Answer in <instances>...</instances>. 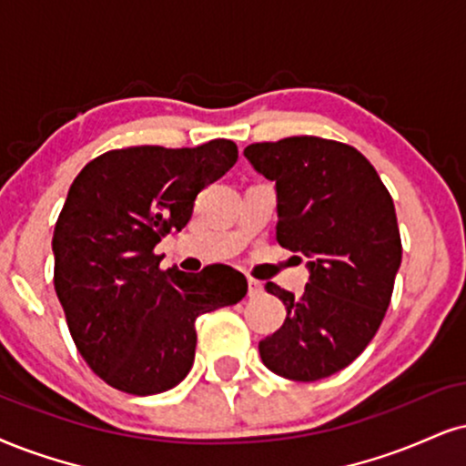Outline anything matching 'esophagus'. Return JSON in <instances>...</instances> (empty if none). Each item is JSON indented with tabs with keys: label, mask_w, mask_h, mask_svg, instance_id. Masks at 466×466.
I'll list each match as a JSON object with an SVG mask.
<instances>
[{
	"label": "esophagus",
	"mask_w": 466,
	"mask_h": 466,
	"mask_svg": "<svg viewBox=\"0 0 466 466\" xmlns=\"http://www.w3.org/2000/svg\"><path fill=\"white\" fill-rule=\"evenodd\" d=\"M263 291V283L257 279H248V296H259Z\"/></svg>",
	"instance_id": "esophagus-1"
}]
</instances>
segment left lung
I'll use <instances>...</instances> for the list:
<instances>
[{
	"instance_id": "1",
	"label": "left lung",
	"mask_w": 466,
	"mask_h": 466,
	"mask_svg": "<svg viewBox=\"0 0 466 466\" xmlns=\"http://www.w3.org/2000/svg\"><path fill=\"white\" fill-rule=\"evenodd\" d=\"M246 159L277 181V239L302 252V298L268 283L287 309L259 341L263 365L298 382L348 367L380 329L401 263L393 198L363 153L315 136L257 142Z\"/></svg>"
}]
</instances>
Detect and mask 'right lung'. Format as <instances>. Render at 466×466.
Returning a JSON list of instances; mask_svg holds the SVG:
<instances>
[{
	"label": "right lung",
	"mask_w": 466,
	"mask_h": 466,
	"mask_svg": "<svg viewBox=\"0 0 466 466\" xmlns=\"http://www.w3.org/2000/svg\"><path fill=\"white\" fill-rule=\"evenodd\" d=\"M238 162L231 140L197 148L129 147L88 162L54 231V285L79 354L131 395L177 387L192 370L197 318L248 291L244 274L159 269L155 246L189 222L197 194Z\"/></svg>",
	"instance_id": "1"
}]
</instances>
